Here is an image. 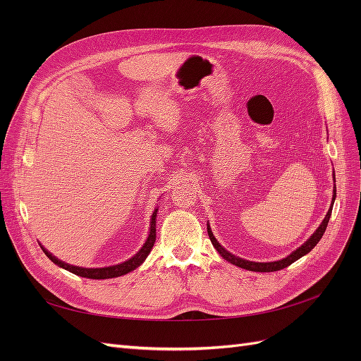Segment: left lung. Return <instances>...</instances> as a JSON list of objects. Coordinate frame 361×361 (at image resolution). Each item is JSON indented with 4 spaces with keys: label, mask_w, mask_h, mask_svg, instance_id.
I'll use <instances>...</instances> for the list:
<instances>
[{
    "label": "left lung",
    "mask_w": 361,
    "mask_h": 361,
    "mask_svg": "<svg viewBox=\"0 0 361 361\" xmlns=\"http://www.w3.org/2000/svg\"><path fill=\"white\" fill-rule=\"evenodd\" d=\"M334 178V182H336V176ZM334 194H333V202H331V207L329 209V212H326L324 221L319 224V227L316 228V232L305 241L300 248H297L293 251V253H290L288 257L281 259V260H277V262H250V260H245V259H241V257H236L233 256L232 253H228L227 250H224V247L220 245V243L216 241L209 224H207V235H209V239L212 245L215 247V250L220 253V256L223 259H226L227 262H231V264L239 267V268H244V269H248V271H256V272H272V271H279V269H283L289 267L290 264H293L295 260H298L300 257H302L304 255H307L310 250L314 248V245L318 244L321 241V238L325 232L326 226H329V221H330V216H331V211H333V204H334V200H336V185H334Z\"/></svg>",
    "instance_id": "1"
}]
</instances>
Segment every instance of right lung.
I'll use <instances>...</instances> for the list:
<instances>
[{"instance_id":"right-lung-1","label":"right lung","mask_w":361,"mask_h":361,"mask_svg":"<svg viewBox=\"0 0 361 361\" xmlns=\"http://www.w3.org/2000/svg\"><path fill=\"white\" fill-rule=\"evenodd\" d=\"M157 212H158V209L154 211V214H152V218H150V232H149V236H147V241L145 243L143 247L140 248V251L134 257H130L129 260L123 262V264L106 267V268H81V267H73V265L66 264V262L59 260L56 256H52L47 248H43L42 245L40 247L43 250V253H45L54 262V264L59 265L60 268H64V269L71 271L72 274H76V276H80V277L93 279V280H104V279H114V277L125 276V274H128V272L134 271L135 268H138L141 264H143L145 259L149 256L152 247H154L155 239H157Z\"/></svg>"}]
</instances>
